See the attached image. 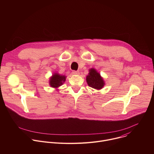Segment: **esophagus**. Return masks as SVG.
Returning <instances> with one entry per match:
<instances>
[{"mask_svg":"<svg viewBox=\"0 0 154 154\" xmlns=\"http://www.w3.org/2000/svg\"><path fill=\"white\" fill-rule=\"evenodd\" d=\"M72 74L74 75H79L80 72L79 71H72Z\"/></svg>","mask_w":154,"mask_h":154,"instance_id":"obj_1","label":"esophagus"}]
</instances>
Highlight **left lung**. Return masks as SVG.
I'll return each instance as SVG.
<instances>
[{
	"label": "left lung",
	"instance_id": "left-lung-1",
	"mask_svg": "<svg viewBox=\"0 0 154 154\" xmlns=\"http://www.w3.org/2000/svg\"><path fill=\"white\" fill-rule=\"evenodd\" d=\"M86 78L87 84L95 90H101L105 85L103 77L94 68L89 69V73Z\"/></svg>",
	"mask_w": 154,
	"mask_h": 154
}]
</instances>
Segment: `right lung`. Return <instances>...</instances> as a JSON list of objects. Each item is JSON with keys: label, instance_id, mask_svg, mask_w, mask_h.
Segmentation results:
<instances>
[{"label": "right lung", "instance_id": "right-lung-1", "mask_svg": "<svg viewBox=\"0 0 154 154\" xmlns=\"http://www.w3.org/2000/svg\"><path fill=\"white\" fill-rule=\"evenodd\" d=\"M66 76L60 75L58 72H55L53 73L52 75L49 78V85L56 90H58V88L61 86L66 81Z\"/></svg>", "mask_w": 154, "mask_h": 154}]
</instances>
